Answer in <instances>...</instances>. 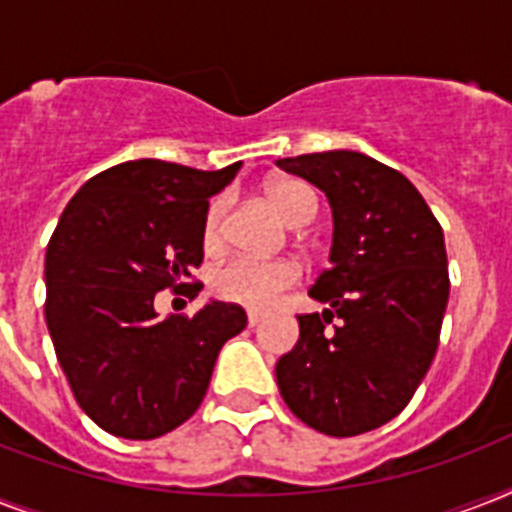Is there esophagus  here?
<instances>
[{"mask_svg": "<svg viewBox=\"0 0 512 512\" xmlns=\"http://www.w3.org/2000/svg\"><path fill=\"white\" fill-rule=\"evenodd\" d=\"M247 321H249V327H257V324L263 321V313H260V311H247Z\"/></svg>", "mask_w": 512, "mask_h": 512, "instance_id": "esophagus-1", "label": "esophagus"}]
</instances>
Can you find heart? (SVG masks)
Wrapping results in <instances>:
<instances>
[{"label": "heart", "instance_id": "heart-1", "mask_svg": "<svg viewBox=\"0 0 512 512\" xmlns=\"http://www.w3.org/2000/svg\"><path fill=\"white\" fill-rule=\"evenodd\" d=\"M265 196L281 212V217L292 225L311 223L319 212V196L311 185L295 177H279L265 185ZM225 241V199L209 201L201 223V244L207 252H217ZM300 265L292 260H257V257H233L212 273V289L215 295L231 303L249 305V308H265L276 297L297 284Z\"/></svg>", "mask_w": 512, "mask_h": 512}]
</instances>
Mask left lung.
Returning <instances> with one entry per match:
<instances>
[{
  "mask_svg": "<svg viewBox=\"0 0 512 512\" xmlns=\"http://www.w3.org/2000/svg\"><path fill=\"white\" fill-rule=\"evenodd\" d=\"M276 164L327 193L335 220L332 265L308 292L327 308L297 316L300 340L279 358L276 382L308 428L358 436L393 420L433 364L449 303L444 231L420 191L372 156Z\"/></svg>",
  "mask_w": 512,
  "mask_h": 512,
  "instance_id": "8db88e82",
  "label": "left lung"
}]
</instances>
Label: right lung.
<instances>
[{
	"label": "right lung",
	"instance_id": "right-lung-1",
	"mask_svg": "<svg viewBox=\"0 0 512 512\" xmlns=\"http://www.w3.org/2000/svg\"><path fill=\"white\" fill-rule=\"evenodd\" d=\"M241 162L204 172L138 159L90 177L68 201L44 257V319L74 398L111 436L148 441L191 417L217 353L247 327L236 303L159 319L156 292L185 284L204 260L201 223Z\"/></svg>",
	"mask_w": 512,
	"mask_h": 512
}]
</instances>
